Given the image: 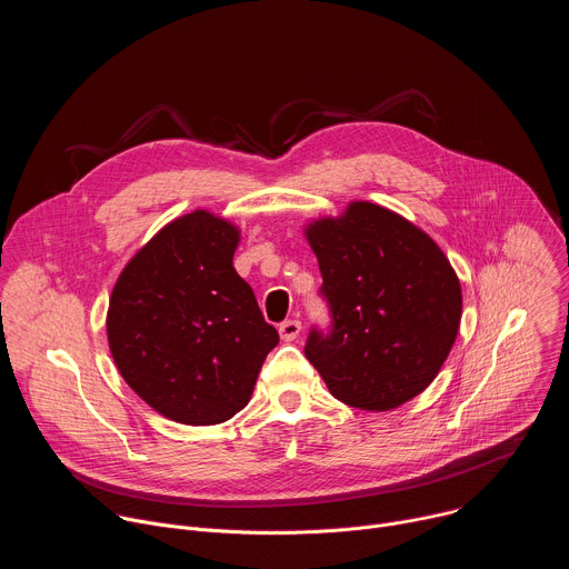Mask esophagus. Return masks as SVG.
Listing matches in <instances>:
<instances>
[{
    "mask_svg": "<svg viewBox=\"0 0 569 569\" xmlns=\"http://www.w3.org/2000/svg\"><path fill=\"white\" fill-rule=\"evenodd\" d=\"M301 333V321L299 319H286L279 327V336L283 342H292L297 340Z\"/></svg>",
    "mask_w": 569,
    "mask_h": 569,
    "instance_id": "1",
    "label": "esophagus"
}]
</instances>
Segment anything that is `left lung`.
<instances>
[{
  "label": "left lung",
  "mask_w": 569,
  "mask_h": 569,
  "mask_svg": "<svg viewBox=\"0 0 569 569\" xmlns=\"http://www.w3.org/2000/svg\"><path fill=\"white\" fill-rule=\"evenodd\" d=\"M333 329H312L306 358L358 410L389 412L439 373L459 331L461 286L437 242L408 218L358 200L303 229Z\"/></svg>",
  "instance_id": "left-lung-1"
}]
</instances>
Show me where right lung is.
<instances>
[{
	"instance_id": "1",
	"label": "right lung",
	"mask_w": 569,
	"mask_h": 569,
	"mask_svg": "<svg viewBox=\"0 0 569 569\" xmlns=\"http://www.w3.org/2000/svg\"><path fill=\"white\" fill-rule=\"evenodd\" d=\"M240 229L196 209L161 227L121 270L108 345L130 389L184 426L231 419L252 398L279 333L233 270Z\"/></svg>"
}]
</instances>
